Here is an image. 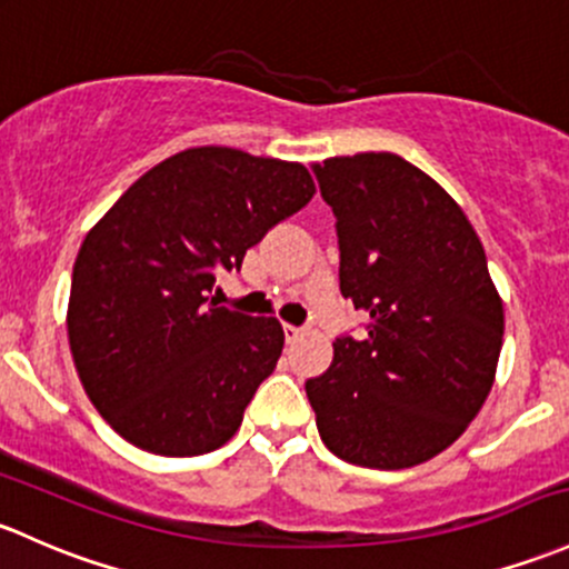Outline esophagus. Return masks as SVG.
I'll list each match as a JSON object with an SVG mask.
<instances>
[{
    "label": "esophagus",
    "mask_w": 569,
    "mask_h": 569,
    "mask_svg": "<svg viewBox=\"0 0 569 569\" xmlns=\"http://www.w3.org/2000/svg\"><path fill=\"white\" fill-rule=\"evenodd\" d=\"M283 335L289 343H295V340H300L305 335V327H295V325H283Z\"/></svg>",
    "instance_id": "1"
}]
</instances>
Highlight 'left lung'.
<instances>
[{"label": "left lung", "mask_w": 569, "mask_h": 569, "mask_svg": "<svg viewBox=\"0 0 569 569\" xmlns=\"http://www.w3.org/2000/svg\"><path fill=\"white\" fill-rule=\"evenodd\" d=\"M313 171L338 218L340 295L370 319L305 385L316 428L349 463H426L469 428L496 379L505 305L486 250L458 201L398 154Z\"/></svg>", "instance_id": "obj_1"}]
</instances>
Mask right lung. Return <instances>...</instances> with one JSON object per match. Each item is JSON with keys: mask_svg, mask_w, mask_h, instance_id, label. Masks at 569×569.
Wrapping results in <instances>:
<instances>
[{"mask_svg": "<svg viewBox=\"0 0 569 569\" xmlns=\"http://www.w3.org/2000/svg\"><path fill=\"white\" fill-rule=\"evenodd\" d=\"M302 163L193 147L136 179L83 237L68 340L94 409L154 456H204L242 426L283 327L209 300L274 223L313 199Z\"/></svg>", "mask_w": 569, "mask_h": 569, "instance_id": "obj_1", "label": "right lung"}]
</instances>
